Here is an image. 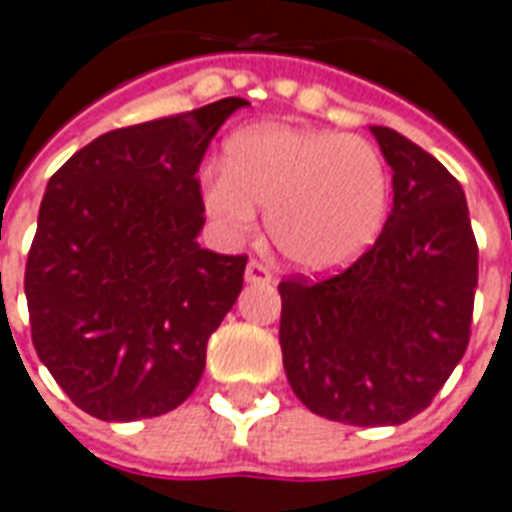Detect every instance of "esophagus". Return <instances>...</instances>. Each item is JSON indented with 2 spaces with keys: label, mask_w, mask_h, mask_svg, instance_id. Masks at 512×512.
Here are the masks:
<instances>
[{
  "label": "esophagus",
  "mask_w": 512,
  "mask_h": 512,
  "mask_svg": "<svg viewBox=\"0 0 512 512\" xmlns=\"http://www.w3.org/2000/svg\"><path fill=\"white\" fill-rule=\"evenodd\" d=\"M244 279L249 285H271L274 282V274H271V268L266 263H260V260H249L246 263V274Z\"/></svg>",
  "instance_id": "1"
}]
</instances>
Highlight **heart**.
<instances>
[{
  "label": "heart",
  "instance_id": "b5f03b06",
  "mask_svg": "<svg viewBox=\"0 0 512 512\" xmlns=\"http://www.w3.org/2000/svg\"><path fill=\"white\" fill-rule=\"evenodd\" d=\"M391 200L380 151L358 135L266 124L227 140L203 179V206L227 238H246L257 208L268 238L306 274L347 268L377 241Z\"/></svg>",
  "mask_w": 512,
  "mask_h": 512
}]
</instances>
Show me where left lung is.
<instances>
[{"label":"left lung","instance_id":"8db88e82","mask_svg":"<svg viewBox=\"0 0 512 512\" xmlns=\"http://www.w3.org/2000/svg\"><path fill=\"white\" fill-rule=\"evenodd\" d=\"M369 130L393 170L388 222L342 274L279 285V344L290 388L314 415L399 426L467 352L478 244L448 168L391 127Z\"/></svg>","mask_w":512,"mask_h":512}]
</instances>
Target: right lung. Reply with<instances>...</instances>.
Here are the masks:
<instances>
[{"mask_svg":"<svg viewBox=\"0 0 512 512\" xmlns=\"http://www.w3.org/2000/svg\"><path fill=\"white\" fill-rule=\"evenodd\" d=\"M105 132L45 189L26 260L32 342L75 407L100 420L157 418L189 399L208 336L244 287V255L198 244V168L238 108Z\"/></svg>","mask_w":512,"mask_h":512,"instance_id":"1","label":"right lung"}]
</instances>
